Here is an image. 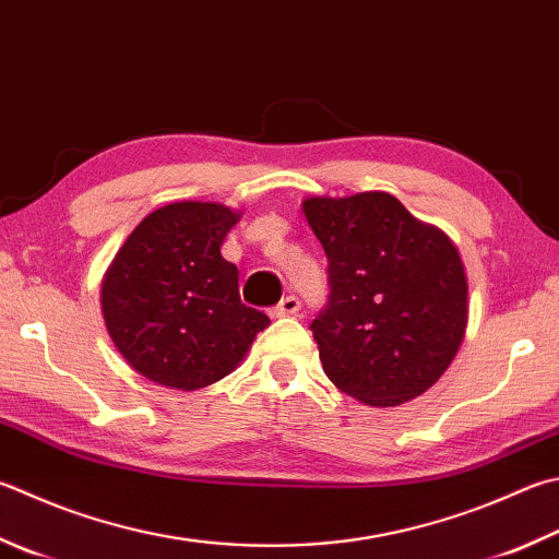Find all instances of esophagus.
Wrapping results in <instances>:
<instances>
[{
  "label": "esophagus",
  "mask_w": 559,
  "mask_h": 559,
  "mask_svg": "<svg viewBox=\"0 0 559 559\" xmlns=\"http://www.w3.org/2000/svg\"><path fill=\"white\" fill-rule=\"evenodd\" d=\"M301 309V301L297 297H284L275 309H272V316H297Z\"/></svg>",
  "instance_id": "1"
}]
</instances>
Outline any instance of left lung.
<instances>
[{
  "label": "left lung",
  "instance_id": "1",
  "mask_svg": "<svg viewBox=\"0 0 559 559\" xmlns=\"http://www.w3.org/2000/svg\"><path fill=\"white\" fill-rule=\"evenodd\" d=\"M301 209L329 258V304L311 323L325 377L367 406L420 396L467 331L457 246L386 192L309 197Z\"/></svg>",
  "mask_w": 559,
  "mask_h": 559
}]
</instances>
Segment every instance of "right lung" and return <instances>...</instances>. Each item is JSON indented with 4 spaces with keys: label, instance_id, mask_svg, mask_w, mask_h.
Listing matches in <instances>:
<instances>
[{
    "label": "right lung",
    "instance_id": "obj_1",
    "mask_svg": "<svg viewBox=\"0 0 559 559\" xmlns=\"http://www.w3.org/2000/svg\"><path fill=\"white\" fill-rule=\"evenodd\" d=\"M240 212L177 202L145 216L102 280L107 331L135 372L180 392L230 374L270 319L246 307L221 246Z\"/></svg>",
    "mask_w": 559,
    "mask_h": 559
}]
</instances>
